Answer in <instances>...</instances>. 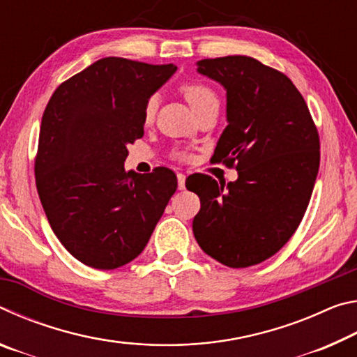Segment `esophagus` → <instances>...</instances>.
Segmentation results:
<instances>
[{
    "label": "esophagus",
    "instance_id": "esophagus-1",
    "mask_svg": "<svg viewBox=\"0 0 357 357\" xmlns=\"http://www.w3.org/2000/svg\"><path fill=\"white\" fill-rule=\"evenodd\" d=\"M178 189L184 190L185 189V174L178 173Z\"/></svg>",
    "mask_w": 357,
    "mask_h": 357
}]
</instances>
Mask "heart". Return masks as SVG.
<instances>
[{
  "label": "heart",
  "mask_w": 357,
  "mask_h": 357,
  "mask_svg": "<svg viewBox=\"0 0 357 357\" xmlns=\"http://www.w3.org/2000/svg\"><path fill=\"white\" fill-rule=\"evenodd\" d=\"M181 93L184 94L185 100L189 102L190 107L193 108V112L200 110L202 107L213 104V102H217L219 104V99H217V94L211 89L208 84L200 83V82H189L184 83L181 86ZM155 108H157V102L154 98H151L148 100L146 107H144V121H153L154 114H155ZM179 155H184L183 153H179Z\"/></svg>",
  "instance_id": "obj_1"
}]
</instances>
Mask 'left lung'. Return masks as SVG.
I'll return each mask as SVG.
<instances>
[{"label":"left lung","mask_w":357,"mask_h":357,"mask_svg":"<svg viewBox=\"0 0 357 357\" xmlns=\"http://www.w3.org/2000/svg\"><path fill=\"white\" fill-rule=\"evenodd\" d=\"M197 66L227 89L228 126L211 160L236 168L238 179L190 181L202 203L193 234L219 263L247 268L273 257L298 229L318 174L319 135L302 94L277 69L241 55Z\"/></svg>","instance_id":"8db88e82"}]
</instances>
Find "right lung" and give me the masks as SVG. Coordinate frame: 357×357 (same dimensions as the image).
Masks as SVG:
<instances>
[{"label": "right lung", "instance_id": "add662e5", "mask_svg": "<svg viewBox=\"0 0 357 357\" xmlns=\"http://www.w3.org/2000/svg\"><path fill=\"white\" fill-rule=\"evenodd\" d=\"M176 66L108 56L63 82L42 116L36 187L48 223L72 257L116 269L146 247L178 187L165 167L124 170L143 137L144 107Z\"/></svg>", "mask_w": 357, "mask_h": 357}]
</instances>
